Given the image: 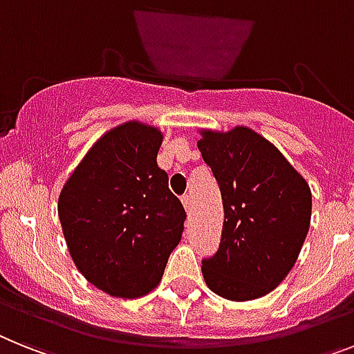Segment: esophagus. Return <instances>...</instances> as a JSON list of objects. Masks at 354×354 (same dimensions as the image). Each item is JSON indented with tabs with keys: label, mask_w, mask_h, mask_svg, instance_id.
<instances>
[{
	"label": "esophagus",
	"mask_w": 354,
	"mask_h": 354,
	"mask_svg": "<svg viewBox=\"0 0 354 354\" xmlns=\"http://www.w3.org/2000/svg\"><path fill=\"white\" fill-rule=\"evenodd\" d=\"M180 201H183V206H184V209H186V213L192 212V201H189L188 195H183V197H180Z\"/></svg>",
	"instance_id": "obj_1"
}]
</instances>
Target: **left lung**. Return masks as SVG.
Segmentation results:
<instances>
[{"mask_svg":"<svg viewBox=\"0 0 354 354\" xmlns=\"http://www.w3.org/2000/svg\"><path fill=\"white\" fill-rule=\"evenodd\" d=\"M198 150L218 183L224 223L203 261L208 288L227 300L261 299L295 266L311 223V189L275 145L248 127L201 130Z\"/></svg>","mask_w":354,"mask_h":354,"instance_id":"1","label":"left lung"}]
</instances>
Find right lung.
Instances as JSON below:
<instances>
[{
    "instance_id": "obj_1",
    "label": "right lung",
    "mask_w": 354,
    "mask_h": 354,
    "mask_svg": "<svg viewBox=\"0 0 354 354\" xmlns=\"http://www.w3.org/2000/svg\"><path fill=\"white\" fill-rule=\"evenodd\" d=\"M159 128L127 121L101 136L57 201L70 257L90 284L119 299H139L162 279L180 242L183 204L157 166Z\"/></svg>"
}]
</instances>
